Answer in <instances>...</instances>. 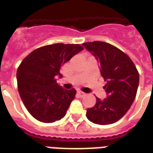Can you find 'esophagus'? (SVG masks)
<instances>
[{"label": "esophagus", "instance_id": "obj_1", "mask_svg": "<svg viewBox=\"0 0 153 153\" xmlns=\"http://www.w3.org/2000/svg\"><path fill=\"white\" fill-rule=\"evenodd\" d=\"M78 94H79V96L80 98H83V97L86 96V94L83 93V92H82V91H78Z\"/></svg>", "mask_w": 153, "mask_h": 153}]
</instances>
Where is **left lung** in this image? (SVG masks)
Wrapping results in <instances>:
<instances>
[{
	"instance_id": "8db88e82",
	"label": "left lung",
	"mask_w": 153,
	"mask_h": 153,
	"mask_svg": "<svg viewBox=\"0 0 153 153\" xmlns=\"http://www.w3.org/2000/svg\"><path fill=\"white\" fill-rule=\"evenodd\" d=\"M100 62V71L106 83L107 97L96 98L94 106L87 109L89 121L98 125L116 122L127 113L135 99L139 74L128 55L111 44L102 41L82 44Z\"/></svg>"
}]
</instances>
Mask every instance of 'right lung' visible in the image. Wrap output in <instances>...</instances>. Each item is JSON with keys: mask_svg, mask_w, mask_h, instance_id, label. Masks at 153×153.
<instances>
[{"mask_svg": "<svg viewBox=\"0 0 153 153\" xmlns=\"http://www.w3.org/2000/svg\"><path fill=\"white\" fill-rule=\"evenodd\" d=\"M82 50L79 44H51L36 49L21 62L16 72L18 91L36 120L51 123L66 115L76 91L59 86L56 78L62 77V65Z\"/></svg>", "mask_w": 153, "mask_h": 153, "instance_id": "right-lung-1", "label": "right lung"}]
</instances>
